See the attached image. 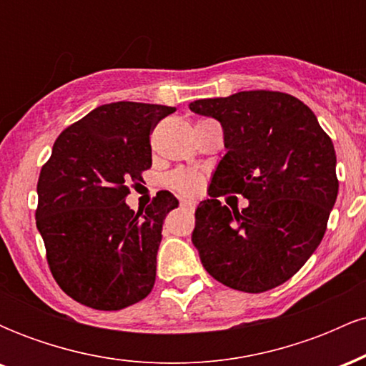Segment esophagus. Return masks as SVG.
Masks as SVG:
<instances>
[{
    "mask_svg": "<svg viewBox=\"0 0 366 366\" xmlns=\"http://www.w3.org/2000/svg\"><path fill=\"white\" fill-rule=\"evenodd\" d=\"M196 201L194 199H180V207L182 208H187V209H191V212H194L196 209Z\"/></svg>",
    "mask_w": 366,
    "mask_h": 366,
    "instance_id": "esophagus-1",
    "label": "esophagus"
}]
</instances>
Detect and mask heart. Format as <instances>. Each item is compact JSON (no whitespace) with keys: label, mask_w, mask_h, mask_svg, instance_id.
<instances>
[{"label":"heart","mask_w":366,"mask_h":366,"mask_svg":"<svg viewBox=\"0 0 366 366\" xmlns=\"http://www.w3.org/2000/svg\"><path fill=\"white\" fill-rule=\"evenodd\" d=\"M169 184L182 194H191V192H196L199 189L201 177L196 172L177 170L169 177Z\"/></svg>","instance_id":"obj_1"}]
</instances>
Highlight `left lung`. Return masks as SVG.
I'll list each match as a JSON object with an SVG mask.
<instances>
[{
  "mask_svg": "<svg viewBox=\"0 0 366 366\" xmlns=\"http://www.w3.org/2000/svg\"><path fill=\"white\" fill-rule=\"evenodd\" d=\"M189 110L220 122L227 153L196 208L192 244L227 287L263 292L284 284L315 253L337 199L335 151L315 113L285 92L241 91L197 99ZM236 192L242 212L216 199Z\"/></svg>",
  "mask_w": 366,
  "mask_h": 366,
  "instance_id": "left-lung-1",
  "label": "left lung"
}]
</instances>
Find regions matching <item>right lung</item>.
<instances>
[{"mask_svg": "<svg viewBox=\"0 0 366 366\" xmlns=\"http://www.w3.org/2000/svg\"><path fill=\"white\" fill-rule=\"evenodd\" d=\"M174 112L102 104L54 141L37 182L36 225L54 280L77 303L122 310L153 289L163 220L179 201L159 191L136 213L125 197L151 167V129Z\"/></svg>", "mask_w": 366, "mask_h": 366, "instance_id": "1", "label": "right lung"}]
</instances>
